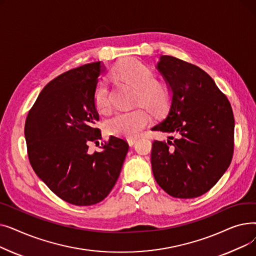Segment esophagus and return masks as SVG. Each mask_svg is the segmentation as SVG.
<instances>
[{"label": "esophagus", "instance_id": "1", "mask_svg": "<svg viewBox=\"0 0 256 256\" xmlns=\"http://www.w3.org/2000/svg\"><path fill=\"white\" fill-rule=\"evenodd\" d=\"M136 142H137V139H136V138H128V143L130 146H132Z\"/></svg>", "mask_w": 256, "mask_h": 256}]
</instances>
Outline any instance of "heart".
Segmentation results:
<instances>
[{
	"label": "heart",
	"mask_w": 256,
	"mask_h": 256,
	"mask_svg": "<svg viewBox=\"0 0 256 256\" xmlns=\"http://www.w3.org/2000/svg\"><path fill=\"white\" fill-rule=\"evenodd\" d=\"M114 74L136 89L135 102L142 104L154 114L164 113L171 100L167 85L156 82V74L150 66L138 59H130L118 65ZM94 104L100 112L111 109L110 88L104 80H100L93 94ZM150 116L142 109L118 111L106 120L104 128L111 135L134 138L148 126Z\"/></svg>",
	"instance_id": "obj_1"
}]
</instances>
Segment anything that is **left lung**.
Segmentation results:
<instances>
[{"label":"left lung","mask_w":256,"mask_h":256,"mask_svg":"<svg viewBox=\"0 0 256 256\" xmlns=\"http://www.w3.org/2000/svg\"><path fill=\"white\" fill-rule=\"evenodd\" d=\"M156 68L171 88L172 100L165 118L152 130L178 137H169L167 143L154 141V176L170 196L195 198L210 190L230 165L232 106L214 80L194 64L160 56Z\"/></svg>","instance_id":"left-lung-1"}]
</instances>
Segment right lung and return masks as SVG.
Wrapping results in <instances>:
<instances>
[{
	"mask_svg": "<svg viewBox=\"0 0 256 256\" xmlns=\"http://www.w3.org/2000/svg\"><path fill=\"white\" fill-rule=\"evenodd\" d=\"M100 62L66 72L42 89L29 111L24 138L30 164L48 189L66 202H100L115 186L128 144L111 136L100 152L88 150L102 139L93 94L104 72Z\"/></svg>",
	"mask_w": 256,
	"mask_h": 256,
	"instance_id": "right-lung-1",
	"label": "right lung"
}]
</instances>
